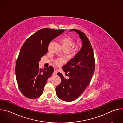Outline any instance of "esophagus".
Listing matches in <instances>:
<instances>
[{
    "instance_id": "esophagus-1",
    "label": "esophagus",
    "mask_w": 123,
    "mask_h": 123,
    "mask_svg": "<svg viewBox=\"0 0 123 123\" xmlns=\"http://www.w3.org/2000/svg\"><path fill=\"white\" fill-rule=\"evenodd\" d=\"M54 70H55V71H54V72L53 74H54V75H55V74H57V69L56 68H55Z\"/></svg>"
}]
</instances>
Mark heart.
Here are the masks:
<instances>
[{"label": "heart", "mask_w": 123, "mask_h": 123, "mask_svg": "<svg viewBox=\"0 0 123 123\" xmlns=\"http://www.w3.org/2000/svg\"><path fill=\"white\" fill-rule=\"evenodd\" d=\"M61 41L65 49L68 50L72 47L71 50L74 53H75L78 50V46L74 45V40L71 37L68 36H65L61 38ZM65 60L64 58H58L55 61V63L57 65H60L65 62Z\"/></svg>", "instance_id": "1"}]
</instances>
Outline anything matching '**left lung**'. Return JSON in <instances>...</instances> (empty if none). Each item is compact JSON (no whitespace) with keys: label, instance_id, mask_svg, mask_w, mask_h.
Segmentation results:
<instances>
[{"label":"left lung","instance_id":"obj_1","mask_svg":"<svg viewBox=\"0 0 123 123\" xmlns=\"http://www.w3.org/2000/svg\"><path fill=\"white\" fill-rule=\"evenodd\" d=\"M79 36L82 41L81 49L63 67V71L68 72L69 78L65 79L58 73L61 79L60 84L56 87V93L61 100L71 102L76 99L85 91L91 80L95 69V60L91 44L85 34L79 30L72 29Z\"/></svg>","mask_w":123,"mask_h":123}]
</instances>
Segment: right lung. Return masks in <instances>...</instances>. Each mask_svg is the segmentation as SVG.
Segmentation results:
<instances>
[{
    "label": "right lung",
    "mask_w": 123,
    "mask_h": 123,
    "mask_svg": "<svg viewBox=\"0 0 123 123\" xmlns=\"http://www.w3.org/2000/svg\"><path fill=\"white\" fill-rule=\"evenodd\" d=\"M64 30L44 28L29 37L20 49L15 66L19 89L25 97L35 99L43 93L48 79L54 73L52 66L40 69L39 62L46 55L49 43L62 33Z\"/></svg>",
    "instance_id": "1"
}]
</instances>
